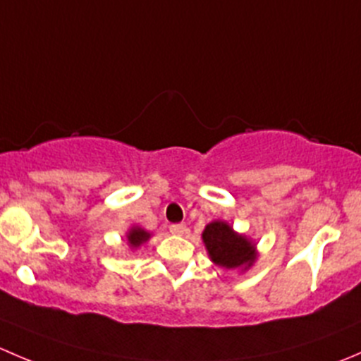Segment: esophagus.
<instances>
[{
	"label": "esophagus",
	"mask_w": 361,
	"mask_h": 361,
	"mask_svg": "<svg viewBox=\"0 0 361 361\" xmlns=\"http://www.w3.org/2000/svg\"><path fill=\"white\" fill-rule=\"evenodd\" d=\"M169 231H171V234H174V235H183L185 232H187V225H185V224H173L169 227Z\"/></svg>",
	"instance_id": "esophagus-1"
}]
</instances>
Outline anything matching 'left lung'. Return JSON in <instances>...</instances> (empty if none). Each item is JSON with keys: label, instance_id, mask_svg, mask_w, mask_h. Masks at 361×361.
<instances>
[{"label": "left lung", "instance_id": "left-lung-1", "mask_svg": "<svg viewBox=\"0 0 361 361\" xmlns=\"http://www.w3.org/2000/svg\"><path fill=\"white\" fill-rule=\"evenodd\" d=\"M209 258L224 269H250L257 260L255 243L246 235L238 234L227 221L214 220L202 232Z\"/></svg>", "mask_w": 361, "mask_h": 361}]
</instances>
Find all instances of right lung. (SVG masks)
Segmentation results:
<instances>
[{
	"instance_id": "right-lung-1",
	"label": "right lung",
	"mask_w": 361,
	"mask_h": 361,
	"mask_svg": "<svg viewBox=\"0 0 361 361\" xmlns=\"http://www.w3.org/2000/svg\"><path fill=\"white\" fill-rule=\"evenodd\" d=\"M148 239H150V232H147L141 227H130V231L127 232V243H129V246L133 250L140 248Z\"/></svg>"
}]
</instances>
